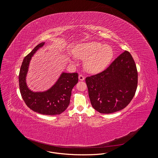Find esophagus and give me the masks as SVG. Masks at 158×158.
Returning <instances> with one entry per match:
<instances>
[{"label":"esophagus","mask_w":158,"mask_h":158,"mask_svg":"<svg viewBox=\"0 0 158 158\" xmlns=\"http://www.w3.org/2000/svg\"><path fill=\"white\" fill-rule=\"evenodd\" d=\"M78 78H79V81H83L85 80V77H84L82 75H79Z\"/></svg>","instance_id":"obj_1"}]
</instances>
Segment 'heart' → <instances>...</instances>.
<instances>
[{"label": "heart", "mask_w": 158, "mask_h": 158, "mask_svg": "<svg viewBox=\"0 0 158 158\" xmlns=\"http://www.w3.org/2000/svg\"><path fill=\"white\" fill-rule=\"evenodd\" d=\"M76 58L85 60L84 66L90 73H98L108 66L113 59L114 52L110 45L90 41L77 45L73 50ZM73 62L72 60H70Z\"/></svg>", "instance_id": "obj_1"}]
</instances>
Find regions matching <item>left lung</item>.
Returning a JSON list of instances; mask_svg holds the SVG:
<instances>
[{"label":"left lung","mask_w":158,"mask_h":158,"mask_svg":"<svg viewBox=\"0 0 158 158\" xmlns=\"http://www.w3.org/2000/svg\"><path fill=\"white\" fill-rule=\"evenodd\" d=\"M137 78L135 62L125 51L104 71L86 78L92 107L102 114L123 110L135 95Z\"/></svg>","instance_id":"left-lung-1"}]
</instances>
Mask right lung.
<instances>
[{
	"label": "right lung",
	"mask_w": 158,
	"mask_h": 158,
	"mask_svg": "<svg viewBox=\"0 0 158 158\" xmlns=\"http://www.w3.org/2000/svg\"><path fill=\"white\" fill-rule=\"evenodd\" d=\"M44 44L40 43L23 59L19 75L20 92L25 103L32 111L48 115H59L70 104L72 90L78 82V75L63 72L50 89L43 92L30 90L26 82L30 63L34 54Z\"/></svg>",
	"instance_id": "obj_1"
}]
</instances>
